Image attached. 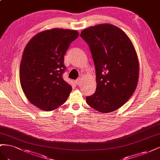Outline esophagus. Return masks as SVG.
I'll use <instances>...</instances> for the list:
<instances>
[{
	"label": "esophagus",
	"mask_w": 160,
	"mask_h": 160,
	"mask_svg": "<svg viewBox=\"0 0 160 160\" xmlns=\"http://www.w3.org/2000/svg\"><path fill=\"white\" fill-rule=\"evenodd\" d=\"M75 83H76V84L78 85V86L79 84H80V83H81V79L79 78V79H78V80H75Z\"/></svg>",
	"instance_id": "34e87169"
}]
</instances>
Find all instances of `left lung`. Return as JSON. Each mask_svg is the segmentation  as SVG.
<instances>
[{"label": "left lung", "mask_w": 160, "mask_h": 160, "mask_svg": "<svg viewBox=\"0 0 160 160\" xmlns=\"http://www.w3.org/2000/svg\"><path fill=\"white\" fill-rule=\"evenodd\" d=\"M80 36L89 45L96 68L97 89L86 102L100 112L115 111L138 86L139 63L134 45L124 31L109 23L89 27Z\"/></svg>", "instance_id": "left-lung-1"}]
</instances>
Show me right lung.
<instances>
[{"label":"right lung","mask_w":160,"mask_h":160,"mask_svg":"<svg viewBox=\"0 0 160 160\" xmlns=\"http://www.w3.org/2000/svg\"><path fill=\"white\" fill-rule=\"evenodd\" d=\"M76 30L54 28L39 32L27 43L19 70L21 88L29 101L45 111L64 103L72 86L62 78L64 56L78 37Z\"/></svg>","instance_id":"obj_1"}]
</instances>
